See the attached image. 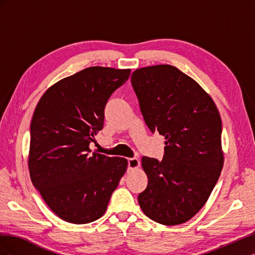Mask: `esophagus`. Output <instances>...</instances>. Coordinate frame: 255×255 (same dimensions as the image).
Returning <instances> with one entry per match:
<instances>
[{
    "label": "esophagus",
    "instance_id": "34e87169",
    "mask_svg": "<svg viewBox=\"0 0 255 255\" xmlns=\"http://www.w3.org/2000/svg\"><path fill=\"white\" fill-rule=\"evenodd\" d=\"M128 169H136L139 167V159L136 157H130L128 159Z\"/></svg>",
    "mask_w": 255,
    "mask_h": 255
}]
</instances>
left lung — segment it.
Instances as JSON below:
<instances>
[{
  "mask_svg": "<svg viewBox=\"0 0 255 255\" xmlns=\"http://www.w3.org/2000/svg\"><path fill=\"white\" fill-rule=\"evenodd\" d=\"M130 83L145 125L165 136L163 159L141 158L148 186L138 202L155 222L181 225L201 210L220 176L219 112L196 81L170 65L137 69Z\"/></svg>",
  "mask_w": 255,
  "mask_h": 255,
  "instance_id": "8db88e82",
  "label": "left lung"
}]
</instances>
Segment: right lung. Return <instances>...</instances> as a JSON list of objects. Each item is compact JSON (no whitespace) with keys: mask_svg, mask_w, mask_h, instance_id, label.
<instances>
[{"mask_svg":"<svg viewBox=\"0 0 255 255\" xmlns=\"http://www.w3.org/2000/svg\"><path fill=\"white\" fill-rule=\"evenodd\" d=\"M129 69L90 67L54 84L30 122L28 169L32 183L60 219L84 225L101 218L128 160L91 152L103 128L113 92Z\"/></svg>","mask_w":255,"mask_h":255,"instance_id":"right-lung-1","label":"right lung"}]
</instances>
